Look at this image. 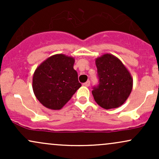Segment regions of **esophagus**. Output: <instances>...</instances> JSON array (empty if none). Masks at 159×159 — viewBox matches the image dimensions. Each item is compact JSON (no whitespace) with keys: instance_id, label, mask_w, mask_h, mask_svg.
I'll return each mask as SVG.
<instances>
[{"instance_id":"obj_1","label":"esophagus","mask_w":159,"mask_h":159,"mask_svg":"<svg viewBox=\"0 0 159 159\" xmlns=\"http://www.w3.org/2000/svg\"><path fill=\"white\" fill-rule=\"evenodd\" d=\"M83 84L84 85V86H86V87H89V86L90 85V81H86L85 83H84V84Z\"/></svg>"}]
</instances>
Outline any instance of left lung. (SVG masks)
Masks as SVG:
<instances>
[{"label":"left lung","instance_id":"obj_1","mask_svg":"<svg viewBox=\"0 0 159 159\" xmlns=\"http://www.w3.org/2000/svg\"><path fill=\"white\" fill-rule=\"evenodd\" d=\"M96 64L98 84L92 90L96 102L105 109L121 106L132 90L130 73L118 58L109 54L97 58Z\"/></svg>","mask_w":159,"mask_h":159}]
</instances>
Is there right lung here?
I'll return each instance as SVG.
<instances>
[{"mask_svg":"<svg viewBox=\"0 0 159 159\" xmlns=\"http://www.w3.org/2000/svg\"><path fill=\"white\" fill-rule=\"evenodd\" d=\"M74 58L56 54L36 69L33 90L36 98L45 107L60 110L81 87L78 73L73 69Z\"/></svg>","mask_w":159,"mask_h":159,"instance_id":"add662e5","label":"right lung"}]
</instances>
